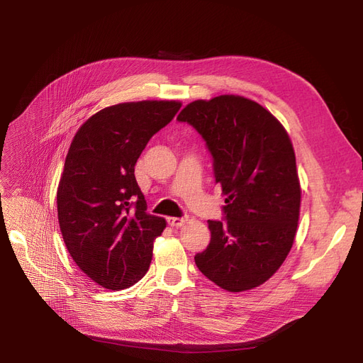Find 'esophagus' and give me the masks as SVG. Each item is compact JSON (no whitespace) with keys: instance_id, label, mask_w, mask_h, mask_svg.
Returning <instances> with one entry per match:
<instances>
[{"instance_id":"obj_1","label":"esophagus","mask_w":363,"mask_h":363,"mask_svg":"<svg viewBox=\"0 0 363 363\" xmlns=\"http://www.w3.org/2000/svg\"><path fill=\"white\" fill-rule=\"evenodd\" d=\"M167 221H168V224H169L171 227H182L186 221H188V219H186V218H175V216H169V218H167Z\"/></svg>"}]
</instances>
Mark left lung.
Wrapping results in <instances>:
<instances>
[{
	"label": "left lung",
	"mask_w": 363,
	"mask_h": 363,
	"mask_svg": "<svg viewBox=\"0 0 363 363\" xmlns=\"http://www.w3.org/2000/svg\"><path fill=\"white\" fill-rule=\"evenodd\" d=\"M177 121L204 139L227 195L224 219L207 221L211 242L195 255L196 267L225 291L256 288L286 259L298 225L301 189L286 130L239 95L196 100Z\"/></svg>",
	"instance_id": "1"
}]
</instances>
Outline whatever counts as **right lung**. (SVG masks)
Instances as JSON below:
<instances>
[{
    "label": "right lung",
    "mask_w": 363,
    "mask_h": 363,
    "mask_svg": "<svg viewBox=\"0 0 363 363\" xmlns=\"http://www.w3.org/2000/svg\"><path fill=\"white\" fill-rule=\"evenodd\" d=\"M177 101L106 107L77 131L57 189L60 232L79 268L106 289L145 276L152 242L167 227L147 213L135 164L148 140L180 111Z\"/></svg>",
    "instance_id": "obj_1"
}]
</instances>
